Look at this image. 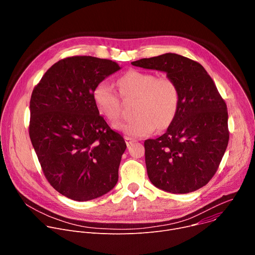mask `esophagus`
I'll return each mask as SVG.
<instances>
[{
  "label": "esophagus",
  "mask_w": 255,
  "mask_h": 255,
  "mask_svg": "<svg viewBox=\"0 0 255 255\" xmlns=\"http://www.w3.org/2000/svg\"><path fill=\"white\" fill-rule=\"evenodd\" d=\"M125 141H126L127 146H130V145H131L132 143L135 142V139H133V138H131V137H128V136H125Z\"/></svg>",
  "instance_id": "esophagus-1"
}]
</instances>
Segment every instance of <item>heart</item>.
Instances as JSON below:
<instances>
[{
    "mask_svg": "<svg viewBox=\"0 0 255 255\" xmlns=\"http://www.w3.org/2000/svg\"><path fill=\"white\" fill-rule=\"evenodd\" d=\"M116 83L123 99H136L134 114L137 117L114 124V129L132 137H144L156 127L164 129L172 123L179 106V89L171 78H157L153 72L131 69ZM93 101L99 113L108 120L119 118L120 99L109 84L102 82L95 87Z\"/></svg>",
    "mask_w": 255,
    "mask_h": 255,
    "instance_id": "heart-1",
    "label": "heart"
}]
</instances>
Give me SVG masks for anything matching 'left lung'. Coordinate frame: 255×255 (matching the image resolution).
<instances>
[{
	"mask_svg": "<svg viewBox=\"0 0 255 255\" xmlns=\"http://www.w3.org/2000/svg\"><path fill=\"white\" fill-rule=\"evenodd\" d=\"M132 65L164 71L179 89V106L166 132L144 142L147 174L156 188L187 194L206 186L226 151L227 106L197 61L175 53L142 58Z\"/></svg>",
	"mask_w": 255,
	"mask_h": 255,
	"instance_id": "obj_1",
	"label": "left lung"
}]
</instances>
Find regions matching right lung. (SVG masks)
Instances as JSON below:
<instances>
[{
  "instance_id": "add662e5",
  "label": "right lung",
  "mask_w": 255,
  "mask_h": 255,
  "mask_svg": "<svg viewBox=\"0 0 255 255\" xmlns=\"http://www.w3.org/2000/svg\"><path fill=\"white\" fill-rule=\"evenodd\" d=\"M121 67L115 61L72 56L54 63L32 92L29 135L45 177L78 202L110 192L126 149L93 101V90Z\"/></svg>"
}]
</instances>
